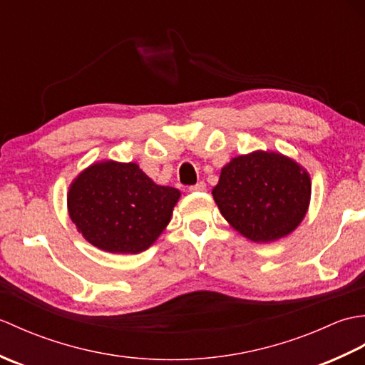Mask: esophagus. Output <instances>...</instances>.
Listing matches in <instances>:
<instances>
[{
    "mask_svg": "<svg viewBox=\"0 0 365 365\" xmlns=\"http://www.w3.org/2000/svg\"><path fill=\"white\" fill-rule=\"evenodd\" d=\"M205 190H207V185L204 182H197L196 185H192V187H190L191 192H200V191H205Z\"/></svg>",
    "mask_w": 365,
    "mask_h": 365,
    "instance_id": "1",
    "label": "esophagus"
}]
</instances>
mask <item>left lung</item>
Returning <instances> with one entry per match:
<instances>
[{
    "label": "left lung",
    "mask_w": 365,
    "mask_h": 365,
    "mask_svg": "<svg viewBox=\"0 0 365 365\" xmlns=\"http://www.w3.org/2000/svg\"><path fill=\"white\" fill-rule=\"evenodd\" d=\"M311 175L279 152L255 150L221 169L212 195L232 227L254 243H269L297 229L311 204Z\"/></svg>",
    "instance_id": "1"
}]
</instances>
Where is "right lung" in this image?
<instances>
[{
	"mask_svg": "<svg viewBox=\"0 0 365 365\" xmlns=\"http://www.w3.org/2000/svg\"><path fill=\"white\" fill-rule=\"evenodd\" d=\"M180 191L157 185L136 163H92L68 187L67 210L84 240L111 254L150 247L173 216Z\"/></svg>",
	"mask_w": 365,
	"mask_h": 365,
	"instance_id": "obj_1",
	"label": "right lung"
}]
</instances>
